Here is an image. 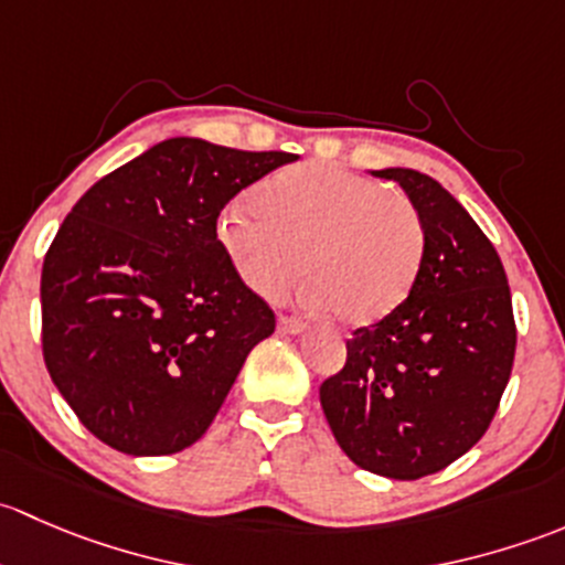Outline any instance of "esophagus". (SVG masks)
Instances as JSON below:
<instances>
[{"instance_id":"esophagus-1","label":"esophagus","mask_w":565,"mask_h":565,"mask_svg":"<svg viewBox=\"0 0 565 565\" xmlns=\"http://www.w3.org/2000/svg\"><path fill=\"white\" fill-rule=\"evenodd\" d=\"M277 329H280L282 334H299V331H305L307 326L305 321H299V318L294 316H280L277 318Z\"/></svg>"}]
</instances>
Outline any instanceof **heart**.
Instances as JSON below:
<instances>
[{"label": "heart", "mask_w": 565, "mask_h": 565, "mask_svg": "<svg viewBox=\"0 0 565 565\" xmlns=\"http://www.w3.org/2000/svg\"><path fill=\"white\" fill-rule=\"evenodd\" d=\"M253 203H228L214 223L220 249L253 294L277 299L305 266V299L351 326L388 316L411 294L427 228L408 195L305 162L260 182Z\"/></svg>", "instance_id": "1"}]
</instances>
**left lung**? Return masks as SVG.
<instances>
[{
  "label": "left lung",
  "instance_id": "1",
  "mask_svg": "<svg viewBox=\"0 0 565 565\" xmlns=\"http://www.w3.org/2000/svg\"><path fill=\"white\" fill-rule=\"evenodd\" d=\"M394 179L427 228L408 299L345 342V367L321 383L337 444L359 468L413 481L473 449L514 364L516 323L495 247L451 193L411 168Z\"/></svg>",
  "mask_w": 565,
  "mask_h": 565
}]
</instances>
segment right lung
Returning <instances> with one entry per match:
<instances>
[{
  "mask_svg": "<svg viewBox=\"0 0 565 565\" xmlns=\"http://www.w3.org/2000/svg\"><path fill=\"white\" fill-rule=\"evenodd\" d=\"M168 138L92 184L43 260V359L95 438L136 457L193 446L275 310L231 269L214 223L294 162Z\"/></svg>",
  "mask_w": 565,
  "mask_h": 565,
  "instance_id": "obj_1",
  "label": "right lung"
}]
</instances>
